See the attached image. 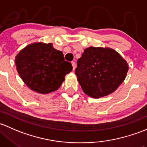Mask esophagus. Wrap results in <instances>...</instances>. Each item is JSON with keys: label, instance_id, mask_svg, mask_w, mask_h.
Segmentation results:
<instances>
[{"label": "esophagus", "instance_id": "esophagus-1", "mask_svg": "<svg viewBox=\"0 0 147 147\" xmlns=\"http://www.w3.org/2000/svg\"><path fill=\"white\" fill-rule=\"evenodd\" d=\"M71 63H72V66H73V70L74 71V69H76V64L75 61H72Z\"/></svg>", "mask_w": 147, "mask_h": 147}]
</instances>
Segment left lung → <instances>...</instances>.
<instances>
[{
    "mask_svg": "<svg viewBox=\"0 0 147 147\" xmlns=\"http://www.w3.org/2000/svg\"><path fill=\"white\" fill-rule=\"evenodd\" d=\"M127 63L116 51L109 48L90 47L77 61L75 74L86 95L100 98L114 92L128 71Z\"/></svg>",
    "mask_w": 147,
    "mask_h": 147,
    "instance_id": "left-lung-1",
    "label": "left lung"
}]
</instances>
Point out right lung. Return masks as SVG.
<instances>
[{
    "label": "right lung",
    "instance_id": "right-lung-1",
    "mask_svg": "<svg viewBox=\"0 0 147 147\" xmlns=\"http://www.w3.org/2000/svg\"><path fill=\"white\" fill-rule=\"evenodd\" d=\"M16 65L25 84L37 93L46 94L58 90L72 65L65 61L63 53L52 44L42 42L28 45L16 57Z\"/></svg>",
    "mask_w": 147,
    "mask_h": 147
}]
</instances>
